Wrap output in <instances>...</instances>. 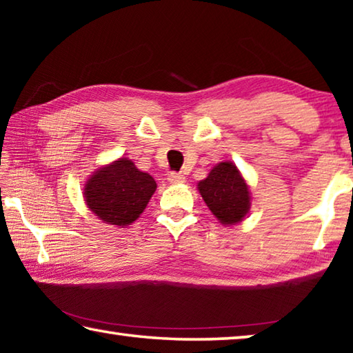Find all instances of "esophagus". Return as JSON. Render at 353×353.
I'll list each match as a JSON object with an SVG mask.
<instances>
[{"label": "esophagus", "instance_id": "obj_1", "mask_svg": "<svg viewBox=\"0 0 353 353\" xmlns=\"http://www.w3.org/2000/svg\"><path fill=\"white\" fill-rule=\"evenodd\" d=\"M168 181L170 183H183L185 182V177L181 174V172H170L168 174Z\"/></svg>", "mask_w": 353, "mask_h": 353}]
</instances>
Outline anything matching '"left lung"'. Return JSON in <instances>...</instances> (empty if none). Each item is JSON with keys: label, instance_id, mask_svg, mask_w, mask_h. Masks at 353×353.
<instances>
[{"label": "left lung", "instance_id": "left-lung-1", "mask_svg": "<svg viewBox=\"0 0 353 353\" xmlns=\"http://www.w3.org/2000/svg\"><path fill=\"white\" fill-rule=\"evenodd\" d=\"M202 199L221 224L234 225L250 208V193L244 177L232 162H221L198 183Z\"/></svg>", "mask_w": 353, "mask_h": 353}]
</instances>
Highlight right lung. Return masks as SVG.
<instances>
[{"label": "right lung", "instance_id": "1", "mask_svg": "<svg viewBox=\"0 0 353 353\" xmlns=\"http://www.w3.org/2000/svg\"><path fill=\"white\" fill-rule=\"evenodd\" d=\"M155 188L152 176L121 157L93 172L83 187V199L101 221L124 227L140 216Z\"/></svg>", "mask_w": 353, "mask_h": 353}]
</instances>
